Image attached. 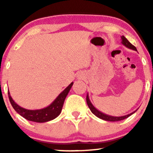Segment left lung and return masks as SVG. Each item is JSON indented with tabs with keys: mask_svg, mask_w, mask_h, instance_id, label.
<instances>
[{
	"mask_svg": "<svg viewBox=\"0 0 153 153\" xmlns=\"http://www.w3.org/2000/svg\"><path fill=\"white\" fill-rule=\"evenodd\" d=\"M121 39H122V44L123 45H124L126 47L130 49V50L137 51V50L136 47H135L134 45H131V44L127 39V38H126L125 36H121ZM86 102H87L88 106V107H89V108H90V110L91 111V112H92L94 115H96V117H99V118H100V119H103V120L108 121V122H118V121H121V120H123V119H127V117H129V116L133 114H134V112L137 111V110L134 111V112L129 114L122 116V117H113V116L106 114L98 110L97 108H95V106L92 104V103L91 102L90 99H89L88 94H87V96H86Z\"/></svg>",
	"mask_w": 153,
	"mask_h": 153,
	"instance_id": "obj_1",
	"label": "left lung"
}]
</instances>
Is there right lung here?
I'll list each match as a JSON object with an SVG mask.
<instances>
[{"label":"right lung","mask_w":153,"mask_h":153,"mask_svg":"<svg viewBox=\"0 0 153 153\" xmlns=\"http://www.w3.org/2000/svg\"><path fill=\"white\" fill-rule=\"evenodd\" d=\"M73 85V82H72L64 91L59 94V96L54 99V101L50 105L45 108H41V109H26V108L19 106L11 98L9 91H8V98H9V101L13 108L19 114H20L22 117L29 121L38 123H44L52 120L59 115L61 111H62L65 99Z\"/></svg>","instance_id":"obj_1"}]
</instances>
